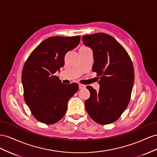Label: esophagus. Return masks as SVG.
<instances>
[{
  "label": "esophagus",
  "instance_id": "obj_1",
  "mask_svg": "<svg viewBox=\"0 0 157 157\" xmlns=\"http://www.w3.org/2000/svg\"><path fill=\"white\" fill-rule=\"evenodd\" d=\"M79 89H84V88H86V86H84V85H83V84L79 83Z\"/></svg>",
  "mask_w": 157,
  "mask_h": 157
}]
</instances>
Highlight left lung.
I'll list each match as a JSON object with an SVG mask.
<instances>
[{
    "instance_id": "1",
    "label": "left lung",
    "mask_w": 157,
    "mask_h": 157,
    "mask_svg": "<svg viewBox=\"0 0 157 157\" xmlns=\"http://www.w3.org/2000/svg\"><path fill=\"white\" fill-rule=\"evenodd\" d=\"M82 41L93 52V71L100 78L99 91L87 86L90 97L86 109L95 122H114L126 110L131 98L134 68L127 51L110 35L104 33L84 35Z\"/></svg>"
}]
</instances>
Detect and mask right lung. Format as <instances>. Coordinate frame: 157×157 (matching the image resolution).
Masks as SVG:
<instances>
[{"label": "right lung", "mask_w": 157, "mask_h": 157, "mask_svg": "<svg viewBox=\"0 0 157 157\" xmlns=\"http://www.w3.org/2000/svg\"><path fill=\"white\" fill-rule=\"evenodd\" d=\"M79 41V35L48 37L25 62L21 74L24 100L40 122L49 125L59 122L66 113L69 99L78 90L77 83H62L55 73L64 66L66 54Z\"/></svg>", "instance_id": "obj_1"}]
</instances>
